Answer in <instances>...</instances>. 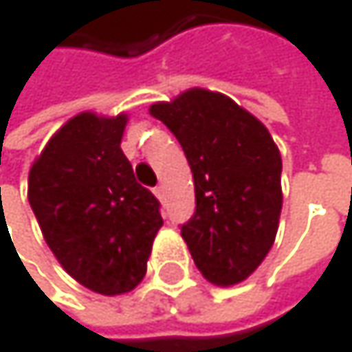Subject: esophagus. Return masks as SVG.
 I'll return each mask as SVG.
<instances>
[{
    "instance_id": "1",
    "label": "esophagus",
    "mask_w": 352,
    "mask_h": 352,
    "mask_svg": "<svg viewBox=\"0 0 352 352\" xmlns=\"http://www.w3.org/2000/svg\"><path fill=\"white\" fill-rule=\"evenodd\" d=\"M153 192H155V197H157V199H164V197H166V188H164L162 184H160V186H155V188H153Z\"/></svg>"
}]
</instances>
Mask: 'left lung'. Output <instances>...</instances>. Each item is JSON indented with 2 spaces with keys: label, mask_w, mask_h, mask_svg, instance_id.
Listing matches in <instances>:
<instances>
[{
  "label": "left lung",
  "mask_w": 352,
  "mask_h": 352,
  "mask_svg": "<svg viewBox=\"0 0 352 352\" xmlns=\"http://www.w3.org/2000/svg\"><path fill=\"white\" fill-rule=\"evenodd\" d=\"M149 113L188 160L197 209L182 226L195 265L215 286L247 280L270 253L282 211V157L270 130L228 95L192 87Z\"/></svg>",
  "instance_id": "obj_1"
}]
</instances>
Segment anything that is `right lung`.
<instances>
[{
  "instance_id": "right-lung-1",
  "label": "right lung",
  "mask_w": 352,
  "mask_h": 352,
  "mask_svg": "<svg viewBox=\"0 0 352 352\" xmlns=\"http://www.w3.org/2000/svg\"><path fill=\"white\" fill-rule=\"evenodd\" d=\"M126 124V111H80L28 172V203L47 247L78 284L105 296L141 284L164 226L157 199L120 149Z\"/></svg>"
}]
</instances>
